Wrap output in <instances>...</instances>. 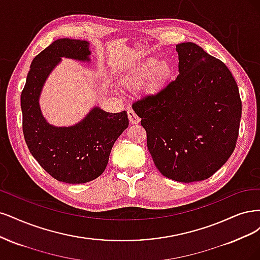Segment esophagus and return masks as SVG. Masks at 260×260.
Segmentation results:
<instances>
[{"label":"esophagus","instance_id":"esophagus-1","mask_svg":"<svg viewBox=\"0 0 260 260\" xmlns=\"http://www.w3.org/2000/svg\"><path fill=\"white\" fill-rule=\"evenodd\" d=\"M127 115H128V120L132 124H138L140 122V118L135 113V111L133 110V109H128Z\"/></svg>","mask_w":260,"mask_h":260}]
</instances>
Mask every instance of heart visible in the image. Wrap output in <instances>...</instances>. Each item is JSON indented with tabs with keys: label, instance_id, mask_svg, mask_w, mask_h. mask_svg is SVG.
<instances>
[{
	"label": "heart",
	"instance_id": "b5f03b06",
	"mask_svg": "<svg viewBox=\"0 0 260 260\" xmlns=\"http://www.w3.org/2000/svg\"><path fill=\"white\" fill-rule=\"evenodd\" d=\"M171 74V67L165 61H160L155 58L142 63L127 80L129 87H140L148 83L149 89L161 87Z\"/></svg>",
	"mask_w": 260,
	"mask_h": 260
}]
</instances>
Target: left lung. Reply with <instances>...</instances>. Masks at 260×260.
Segmentation results:
<instances>
[{"label": "left lung", "mask_w": 260, "mask_h": 260, "mask_svg": "<svg viewBox=\"0 0 260 260\" xmlns=\"http://www.w3.org/2000/svg\"><path fill=\"white\" fill-rule=\"evenodd\" d=\"M179 74L132 107L147 133V146L165 177L193 182L228 161L239 136L242 102L221 60L194 43L176 45Z\"/></svg>", "instance_id": "1"}]
</instances>
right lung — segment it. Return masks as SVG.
<instances>
[{"label": "right lung", "instance_id": "right-lung-1", "mask_svg": "<svg viewBox=\"0 0 260 260\" xmlns=\"http://www.w3.org/2000/svg\"><path fill=\"white\" fill-rule=\"evenodd\" d=\"M86 41L60 39L35 57L21 91L22 132L31 154L58 181L84 183L106 170L115 140L128 126L126 111L109 113L94 108L70 127H55L42 116L39 96L60 57L89 60Z\"/></svg>", "mask_w": 260, "mask_h": 260}]
</instances>
